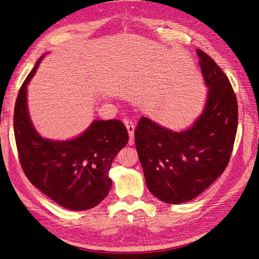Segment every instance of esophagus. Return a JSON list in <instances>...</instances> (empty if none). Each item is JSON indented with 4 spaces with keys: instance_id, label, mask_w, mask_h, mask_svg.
Segmentation results:
<instances>
[{
    "instance_id": "34e87169",
    "label": "esophagus",
    "mask_w": 259,
    "mask_h": 259,
    "mask_svg": "<svg viewBox=\"0 0 259 259\" xmlns=\"http://www.w3.org/2000/svg\"><path fill=\"white\" fill-rule=\"evenodd\" d=\"M124 124L126 125V128L128 132V135L131 137L130 139V145L134 144V131H135V125L130 119H124Z\"/></svg>"
}]
</instances>
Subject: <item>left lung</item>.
<instances>
[{"instance_id": "obj_1", "label": "left lung", "mask_w": 259, "mask_h": 259, "mask_svg": "<svg viewBox=\"0 0 259 259\" xmlns=\"http://www.w3.org/2000/svg\"><path fill=\"white\" fill-rule=\"evenodd\" d=\"M208 94L192 126L174 132L143 116L135 144L149 191L179 204L197 198L223 174L238 128V101L229 79L206 53L197 50Z\"/></svg>"}]
</instances>
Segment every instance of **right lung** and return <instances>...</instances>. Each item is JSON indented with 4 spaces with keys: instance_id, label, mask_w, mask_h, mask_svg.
<instances>
[{
    "instance_id": "obj_1",
    "label": "right lung",
    "mask_w": 259,
    "mask_h": 259,
    "mask_svg": "<svg viewBox=\"0 0 259 259\" xmlns=\"http://www.w3.org/2000/svg\"><path fill=\"white\" fill-rule=\"evenodd\" d=\"M43 57L22 83L15 105L14 133L21 167L30 183L60 206L90 209L108 195L112 186L109 169L126 146L128 133L120 120H95L73 139L40 136L28 112L27 85Z\"/></svg>"
}]
</instances>
